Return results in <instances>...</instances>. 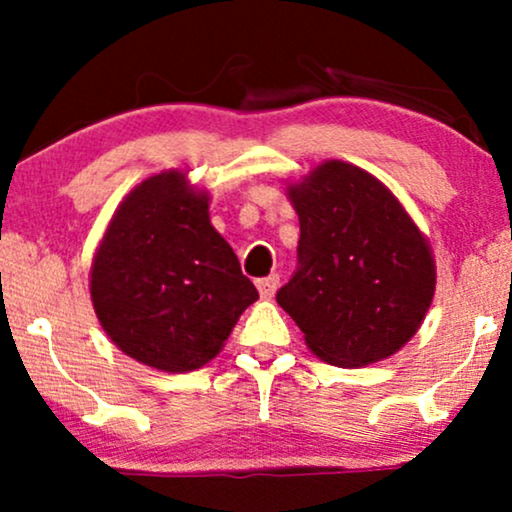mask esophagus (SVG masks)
<instances>
[{"instance_id": "obj_1", "label": "esophagus", "mask_w": 512, "mask_h": 512, "mask_svg": "<svg viewBox=\"0 0 512 512\" xmlns=\"http://www.w3.org/2000/svg\"><path fill=\"white\" fill-rule=\"evenodd\" d=\"M277 285H280V275H268V277H261V280H256V287H258V294L263 296V299H270V296L275 294Z\"/></svg>"}]
</instances>
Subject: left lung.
<instances>
[{
	"label": "left lung",
	"mask_w": 512,
	"mask_h": 512,
	"mask_svg": "<svg viewBox=\"0 0 512 512\" xmlns=\"http://www.w3.org/2000/svg\"><path fill=\"white\" fill-rule=\"evenodd\" d=\"M287 197L299 216V270L277 304L320 361L363 368L413 339L437 285L432 246L368 170L323 161Z\"/></svg>",
	"instance_id": "1"
}]
</instances>
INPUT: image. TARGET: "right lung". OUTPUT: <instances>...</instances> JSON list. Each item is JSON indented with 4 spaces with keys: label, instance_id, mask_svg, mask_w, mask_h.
<instances>
[{
    "label": "right lung",
    "instance_id": "obj_1",
    "mask_svg": "<svg viewBox=\"0 0 512 512\" xmlns=\"http://www.w3.org/2000/svg\"><path fill=\"white\" fill-rule=\"evenodd\" d=\"M208 201L182 170L151 175L116 208L92 258L99 325L125 356L173 375L213 361L258 299Z\"/></svg>",
    "mask_w": 512,
    "mask_h": 512
}]
</instances>
